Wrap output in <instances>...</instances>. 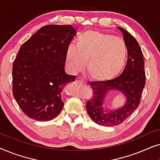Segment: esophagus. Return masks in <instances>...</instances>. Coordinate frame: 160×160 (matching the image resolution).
Listing matches in <instances>:
<instances>
[{"label": "esophagus", "mask_w": 160, "mask_h": 160, "mask_svg": "<svg viewBox=\"0 0 160 160\" xmlns=\"http://www.w3.org/2000/svg\"><path fill=\"white\" fill-rule=\"evenodd\" d=\"M76 81V82H78V83H85V81L84 78H82L81 77H77Z\"/></svg>", "instance_id": "34e87169"}]
</instances>
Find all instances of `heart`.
Segmentation results:
<instances>
[{"instance_id": "1", "label": "heart", "mask_w": 160, "mask_h": 160, "mask_svg": "<svg viewBox=\"0 0 160 160\" xmlns=\"http://www.w3.org/2000/svg\"><path fill=\"white\" fill-rule=\"evenodd\" d=\"M128 57L122 39L92 30L80 34L75 47L69 45L65 52L66 64L72 72L82 71L86 61L87 73L99 81L117 77L125 66Z\"/></svg>"}]
</instances>
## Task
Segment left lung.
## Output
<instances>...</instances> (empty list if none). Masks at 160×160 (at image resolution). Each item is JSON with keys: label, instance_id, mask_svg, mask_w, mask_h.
Wrapping results in <instances>:
<instances>
[{"label": "left lung", "instance_id": "left-lung-1", "mask_svg": "<svg viewBox=\"0 0 160 160\" xmlns=\"http://www.w3.org/2000/svg\"><path fill=\"white\" fill-rule=\"evenodd\" d=\"M118 29L123 34L128 50L125 68L121 75L113 79L89 83L93 96L87 102V111L91 119L101 126L118 125L128 119L138 107L145 87L144 60L141 47L125 29L120 27ZM112 91H117L126 97L125 104L119 109H110L104 106L108 93Z\"/></svg>", "mask_w": 160, "mask_h": 160}]
</instances>
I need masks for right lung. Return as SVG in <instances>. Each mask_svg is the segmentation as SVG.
I'll list each match as a JSON object with an SVG mask.
<instances>
[{
    "instance_id": "1",
    "label": "right lung",
    "mask_w": 160,
    "mask_h": 160,
    "mask_svg": "<svg viewBox=\"0 0 160 160\" xmlns=\"http://www.w3.org/2000/svg\"><path fill=\"white\" fill-rule=\"evenodd\" d=\"M76 32L71 25H45L19 49L13 63L12 91L28 117L49 121L62 109L63 87L76 79L65 71L66 49Z\"/></svg>"
}]
</instances>
